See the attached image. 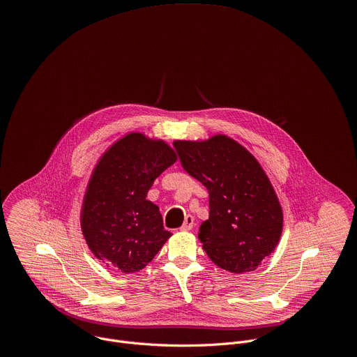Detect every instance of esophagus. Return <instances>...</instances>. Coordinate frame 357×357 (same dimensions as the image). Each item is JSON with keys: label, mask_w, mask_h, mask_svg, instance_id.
I'll use <instances>...</instances> for the list:
<instances>
[{"label": "esophagus", "mask_w": 357, "mask_h": 357, "mask_svg": "<svg viewBox=\"0 0 357 357\" xmlns=\"http://www.w3.org/2000/svg\"><path fill=\"white\" fill-rule=\"evenodd\" d=\"M193 225H195V218H193L192 215H186V217H185V221H183V224H182V227H181V229H182V231H190V229L193 228Z\"/></svg>", "instance_id": "esophagus-1"}]
</instances>
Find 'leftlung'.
Masks as SVG:
<instances>
[{"mask_svg": "<svg viewBox=\"0 0 357 357\" xmlns=\"http://www.w3.org/2000/svg\"><path fill=\"white\" fill-rule=\"evenodd\" d=\"M183 169L208 190L199 240L213 264L231 273L255 271L279 244L283 210L258 160L224 135L174 143Z\"/></svg>", "mask_w": 357, "mask_h": 357, "instance_id": "left-lung-1", "label": "left lung"}]
</instances>
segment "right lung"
<instances>
[{
  "label": "right lung",
  "mask_w": 357,
  "mask_h": 357,
  "mask_svg": "<svg viewBox=\"0 0 357 357\" xmlns=\"http://www.w3.org/2000/svg\"><path fill=\"white\" fill-rule=\"evenodd\" d=\"M176 160L164 140L143 133L126 135L99 158L84 195L81 229L91 252L107 268L144 269L172 235L147 193Z\"/></svg>",
  "instance_id": "right-lung-1"
}]
</instances>
